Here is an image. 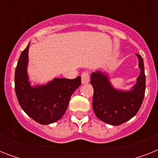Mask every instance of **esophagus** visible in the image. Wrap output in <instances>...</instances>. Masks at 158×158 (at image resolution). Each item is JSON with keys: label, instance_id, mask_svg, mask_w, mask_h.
<instances>
[{"label": "esophagus", "instance_id": "1", "mask_svg": "<svg viewBox=\"0 0 158 158\" xmlns=\"http://www.w3.org/2000/svg\"><path fill=\"white\" fill-rule=\"evenodd\" d=\"M89 79H90V77H89V72L84 71L81 74L82 84H88V83L89 82Z\"/></svg>", "mask_w": 158, "mask_h": 158}]
</instances>
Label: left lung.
Returning <instances> with one entry per match:
<instances>
[{
	"label": "left lung",
	"instance_id": "8db88e82",
	"mask_svg": "<svg viewBox=\"0 0 158 158\" xmlns=\"http://www.w3.org/2000/svg\"><path fill=\"white\" fill-rule=\"evenodd\" d=\"M140 74L131 91L115 90L107 75L100 71L91 74L90 84L94 88L93 108L97 117L111 125H120L134 117L139 110L144 98L145 79L143 60L139 54Z\"/></svg>",
	"mask_w": 158,
	"mask_h": 158
}]
</instances>
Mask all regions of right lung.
I'll return each mask as SVG.
<instances>
[{"mask_svg":"<svg viewBox=\"0 0 158 158\" xmlns=\"http://www.w3.org/2000/svg\"><path fill=\"white\" fill-rule=\"evenodd\" d=\"M29 44L22 52L15 74V89L23 111L41 125H49L63 116L69 99L81 84V77L55 79L43 86L31 87L27 74Z\"/></svg>","mask_w":158,"mask_h":158,"instance_id":"obj_1","label":"right lung"}]
</instances>
